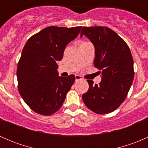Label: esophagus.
<instances>
[{
    "label": "esophagus",
    "mask_w": 148,
    "mask_h": 148,
    "mask_svg": "<svg viewBox=\"0 0 148 148\" xmlns=\"http://www.w3.org/2000/svg\"><path fill=\"white\" fill-rule=\"evenodd\" d=\"M75 79H76V81H79V80H82V77L81 76L76 75V76H75Z\"/></svg>",
    "instance_id": "esophagus-1"
}]
</instances>
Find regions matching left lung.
<instances>
[{"label":"left lung","mask_w":148,"mask_h":148,"mask_svg":"<svg viewBox=\"0 0 148 148\" xmlns=\"http://www.w3.org/2000/svg\"><path fill=\"white\" fill-rule=\"evenodd\" d=\"M95 48L94 64L102 73L99 84L87 80L89 89L83 94L85 105L94 112L105 114L114 111L127 96L134 79L133 59L125 41L110 28L83 27Z\"/></svg>","instance_id":"8db88e82"}]
</instances>
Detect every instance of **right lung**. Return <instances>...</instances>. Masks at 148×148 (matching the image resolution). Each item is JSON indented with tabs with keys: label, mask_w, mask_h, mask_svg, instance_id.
<instances>
[{
	"label": "right lung",
	"mask_w": 148,
	"mask_h": 148,
	"mask_svg": "<svg viewBox=\"0 0 148 148\" xmlns=\"http://www.w3.org/2000/svg\"><path fill=\"white\" fill-rule=\"evenodd\" d=\"M82 26H49L29 38L17 66L19 93L28 107L49 116L62 107L75 76H58L56 62L63 58L67 44L79 35Z\"/></svg>",
	"instance_id": "add662e5"
}]
</instances>
